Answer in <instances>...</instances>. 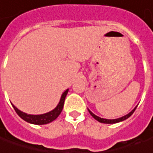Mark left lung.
I'll return each instance as SVG.
<instances>
[{
  "label": "left lung",
  "instance_id": "8db88e82",
  "mask_svg": "<svg viewBox=\"0 0 153 153\" xmlns=\"http://www.w3.org/2000/svg\"><path fill=\"white\" fill-rule=\"evenodd\" d=\"M136 110V107L130 112V113H128V114H126V115H125V116H123L121 118H120V119H116V120H106V119H102V118H100V117H98V116H96L95 114H94L92 112H90L89 110V112H90V114L96 120H98L99 122H100V123H105V124H114V123H118V122H120L123 121V120H126V119H128L129 117H130L131 115L134 112V111Z\"/></svg>",
  "mask_w": 153,
  "mask_h": 153
}]
</instances>
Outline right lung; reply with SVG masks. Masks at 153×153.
<instances>
[{"mask_svg":"<svg viewBox=\"0 0 153 153\" xmlns=\"http://www.w3.org/2000/svg\"><path fill=\"white\" fill-rule=\"evenodd\" d=\"M68 89L66 90L60 98V100H59V103L58 104V105L51 112H48V113H45V114H41V115H31V114H27L25 112H21L20 110H18L14 105H13V107H14V111L16 112V113L22 119L25 121L28 122V123H31V124H34V125H45V124H48L50 122L53 121L55 119H57L59 115L60 114V112L63 109V105H64V101H65V99H66V96L68 94Z\"/></svg>","mask_w":153,"mask_h":153,"instance_id":"add662e5","label":"right lung"}]
</instances>
